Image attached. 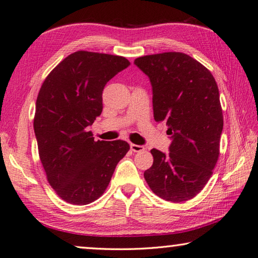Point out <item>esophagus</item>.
Returning <instances> with one entry per match:
<instances>
[{"label":"esophagus","instance_id":"34e87169","mask_svg":"<svg viewBox=\"0 0 258 258\" xmlns=\"http://www.w3.org/2000/svg\"><path fill=\"white\" fill-rule=\"evenodd\" d=\"M130 148L133 151L135 152H141L145 150V147L144 146H140V145H135V144H131L130 145Z\"/></svg>","mask_w":258,"mask_h":258}]
</instances>
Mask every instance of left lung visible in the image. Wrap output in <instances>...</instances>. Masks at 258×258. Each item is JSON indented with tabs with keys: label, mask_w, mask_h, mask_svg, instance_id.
<instances>
[{
	"label": "left lung",
	"mask_w": 258,
	"mask_h": 258,
	"mask_svg": "<svg viewBox=\"0 0 258 258\" xmlns=\"http://www.w3.org/2000/svg\"><path fill=\"white\" fill-rule=\"evenodd\" d=\"M148 76L157 122L166 120L169 154L151 149L154 164L144 172L157 196L171 203L195 197L213 175L219 156L223 110L217 83L202 63L181 52L137 57Z\"/></svg>",
	"instance_id": "8db88e82"
}]
</instances>
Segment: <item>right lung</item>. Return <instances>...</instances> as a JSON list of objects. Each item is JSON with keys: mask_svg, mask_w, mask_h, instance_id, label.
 Instances as JSON below:
<instances>
[{"mask_svg": "<svg viewBox=\"0 0 258 258\" xmlns=\"http://www.w3.org/2000/svg\"><path fill=\"white\" fill-rule=\"evenodd\" d=\"M129 66L123 56L77 51L42 83L33 121L39 156L51 187L67 203L97 201L130 149L123 140L96 141L88 130L102 112L104 86Z\"/></svg>", "mask_w": 258, "mask_h": 258, "instance_id": "right-lung-1", "label": "right lung"}]
</instances>
